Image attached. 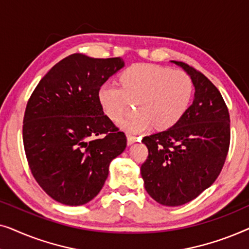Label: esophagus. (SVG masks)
Returning a JSON list of instances; mask_svg holds the SVG:
<instances>
[{
  "instance_id": "1",
  "label": "esophagus",
  "mask_w": 249,
  "mask_h": 249,
  "mask_svg": "<svg viewBox=\"0 0 249 249\" xmlns=\"http://www.w3.org/2000/svg\"><path fill=\"white\" fill-rule=\"evenodd\" d=\"M136 142H138V138L135 137V136H131V135H128L127 136V144L130 146L132 144H135Z\"/></svg>"
}]
</instances>
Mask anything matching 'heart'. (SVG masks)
<instances>
[{"instance_id": "heart-1", "label": "heart", "mask_w": 249, "mask_h": 249, "mask_svg": "<svg viewBox=\"0 0 249 249\" xmlns=\"http://www.w3.org/2000/svg\"><path fill=\"white\" fill-rule=\"evenodd\" d=\"M120 85L107 81L98 88V102L111 120L127 113L138 102L139 113L119 124L131 135L142 134L156 125L166 130L178 124L188 111L193 98V81L181 70L152 63H137L120 74Z\"/></svg>"}]
</instances>
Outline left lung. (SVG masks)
Listing matches in <instances>:
<instances>
[{
  "instance_id": "1",
  "label": "left lung",
  "mask_w": 249,
  "mask_h": 249,
  "mask_svg": "<svg viewBox=\"0 0 249 249\" xmlns=\"http://www.w3.org/2000/svg\"><path fill=\"white\" fill-rule=\"evenodd\" d=\"M195 87L193 104L175 127L142 138L148 158L141 173L146 192L165 206H180L212 186L226 161L230 117L222 95L203 73L178 61Z\"/></svg>"
}]
</instances>
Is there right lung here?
Wrapping results in <instances>:
<instances>
[{
	"mask_svg": "<svg viewBox=\"0 0 249 249\" xmlns=\"http://www.w3.org/2000/svg\"><path fill=\"white\" fill-rule=\"evenodd\" d=\"M124 67L121 57L71 54L42 78L27 103L22 137L29 168L56 202H90L104 186L111 161L127 146L97 97L101 85Z\"/></svg>",
	"mask_w": 249,
	"mask_h": 249,
	"instance_id": "right-lung-1",
	"label": "right lung"
}]
</instances>
